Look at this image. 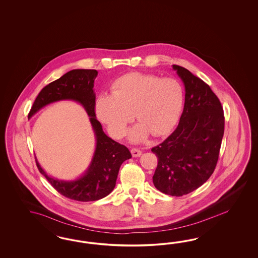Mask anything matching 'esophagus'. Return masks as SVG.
I'll use <instances>...</instances> for the list:
<instances>
[{"instance_id":"1","label":"esophagus","mask_w":258,"mask_h":258,"mask_svg":"<svg viewBox=\"0 0 258 258\" xmlns=\"http://www.w3.org/2000/svg\"><path fill=\"white\" fill-rule=\"evenodd\" d=\"M131 151H132V154H133V157H140L142 155V151L139 149L133 148Z\"/></svg>"}]
</instances>
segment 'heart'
I'll list each match as a JSON object with an SVG mask.
<instances>
[{
  "label": "heart",
  "instance_id": "1",
  "mask_svg": "<svg viewBox=\"0 0 258 258\" xmlns=\"http://www.w3.org/2000/svg\"><path fill=\"white\" fill-rule=\"evenodd\" d=\"M183 89L175 78L131 73L117 78L111 94H101L96 102V113L115 137L122 136L133 113L139 125L131 138L144 140L148 133L160 136L168 133L179 117Z\"/></svg>",
  "mask_w": 258,
  "mask_h": 258
}]
</instances>
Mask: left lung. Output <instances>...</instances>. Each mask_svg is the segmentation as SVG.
<instances>
[{
	"mask_svg": "<svg viewBox=\"0 0 258 258\" xmlns=\"http://www.w3.org/2000/svg\"><path fill=\"white\" fill-rule=\"evenodd\" d=\"M185 87L184 107L177 128L152 148L158 158L154 186L166 195L181 197L211 177L224 134V113L218 96L201 78L173 65Z\"/></svg>",
	"mask_w": 258,
	"mask_h": 258,
	"instance_id": "1",
	"label": "left lung"
}]
</instances>
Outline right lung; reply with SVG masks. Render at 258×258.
Instances as JSON below:
<instances>
[{"mask_svg":"<svg viewBox=\"0 0 258 258\" xmlns=\"http://www.w3.org/2000/svg\"><path fill=\"white\" fill-rule=\"evenodd\" d=\"M97 74L96 70L87 69H77L66 73L39 92L28 113V118H31L50 103L74 100L80 103L90 116L96 147L91 164L83 176L70 181L52 178L40 167L36 158L39 171L51 185L59 194L78 202H94L109 195L115 187L121 164L132 158L126 147L112 140L104 133L100 122L96 119L94 83Z\"/></svg>","mask_w":258,"mask_h":258,"instance_id":"1","label":"right lung"}]
</instances>
